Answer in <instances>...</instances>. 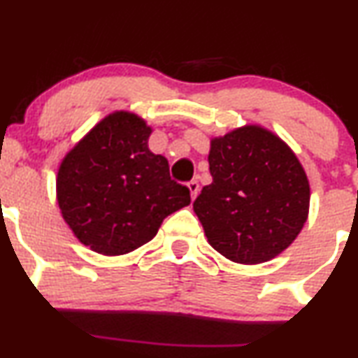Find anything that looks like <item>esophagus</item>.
<instances>
[{
	"mask_svg": "<svg viewBox=\"0 0 358 358\" xmlns=\"http://www.w3.org/2000/svg\"><path fill=\"white\" fill-rule=\"evenodd\" d=\"M187 187H188V190H190V193H192V200H195L196 195H198V192H200V183H198L196 180H192V182L188 183Z\"/></svg>",
	"mask_w": 358,
	"mask_h": 358,
	"instance_id": "1",
	"label": "esophagus"
}]
</instances>
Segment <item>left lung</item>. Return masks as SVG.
<instances>
[{
    "instance_id": "1",
    "label": "left lung",
    "mask_w": 358,
    "mask_h": 358,
    "mask_svg": "<svg viewBox=\"0 0 358 358\" xmlns=\"http://www.w3.org/2000/svg\"><path fill=\"white\" fill-rule=\"evenodd\" d=\"M210 173L193 210L208 243L228 260L264 264L288 248L307 222L310 185L282 138L245 124L210 141Z\"/></svg>"
}]
</instances>
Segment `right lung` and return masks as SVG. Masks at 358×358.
<instances>
[{"label":"right lung","instance_id":"obj_1","mask_svg":"<svg viewBox=\"0 0 358 358\" xmlns=\"http://www.w3.org/2000/svg\"><path fill=\"white\" fill-rule=\"evenodd\" d=\"M152 128L130 111L96 123L63 158L56 198L81 243L106 257L130 253L157 235L190 190L170 178L168 160L148 148Z\"/></svg>","mask_w":358,"mask_h":358}]
</instances>
